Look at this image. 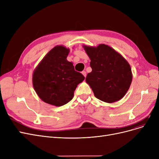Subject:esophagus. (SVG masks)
I'll use <instances>...</instances> for the list:
<instances>
[{
    "label": "esophagus",
    "instance_id": "esophagus-1",
    "mask_svg": "<svg viewBox=\"0 0 159 159\" xmlns=\"http://www.w3.org/2000/svg\"><path fill=\"white\" fill-rule=\"evenodd\" d=\"M81 73H82V74L84 75V77L85 78V77H86V71H83L82 72H81Z\"/></svg>",
    "mask_w": 159,
    "mask_h": 159
}]
</instances>
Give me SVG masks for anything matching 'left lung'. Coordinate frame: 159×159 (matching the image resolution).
I'll use <instances>...</instances> for the list:
<instances>
[{
	"instance_id": "8db88e82",
	"label": "left lung",
	"mask_w": 159,
	"mask_h": 159,
	"mask_svg": "<svg viewBox=\"0 0 159 159\" xmlns=\"http://www.w3.org/2000/svg\"><path fill=\"white\" fill-rule=\"evenodd\" d=\"M92 71L85 81L96 98L113 103L124 97L132 81L131 69L124 57L107 45L84 46Z\"/></svg>"
}]
</instances>
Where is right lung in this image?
Instances as JSON below:
<instances>
[{
    "instance_id": "1",
    "label": "right lung",
    "mask_w": 159,
    "mask_h": 159,
    "mask_svg": "<svg viewBox=\"0 0 159 159\" xmlns=\"http://www.w3.org/2000/svg\"><path fill=\"white\" fill-rule=\"evenodd\" d=\"M69 52L62 46L54 47L33 73L32 83L36 93L44 102L55 106L70 102L77 86L85 79L67 60Z\"/></svg>"
}]
</instances>
